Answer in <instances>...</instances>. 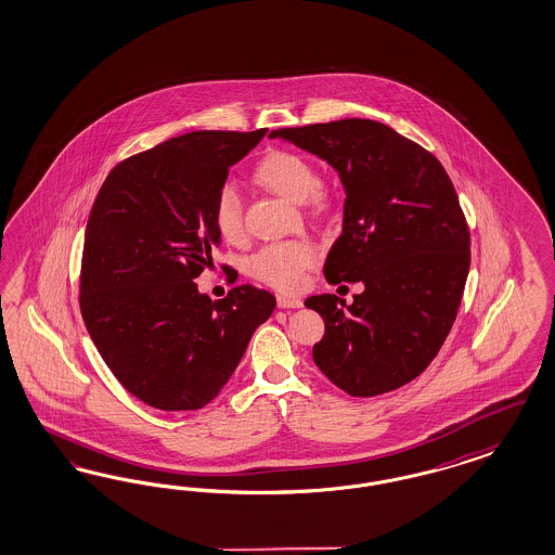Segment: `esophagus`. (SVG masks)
<instances>
[{
  "mask_svg": "<svg viewBox=\"0 0 555 555\" xmlns=\"http://www.w3.org/2000/svg\"><path fill=\"white\" fill-rule=\"evenodd\" d=\"M276 306L281 307V309H295V307L304 306V301L297 297V295H288V293H279L276 295Z\"/></svg>",
  "mask_w": 555,
  "mask_h": 555,
  "instance_id": "esophagus-1",
  "label": "esophagus"
}]
</instances>
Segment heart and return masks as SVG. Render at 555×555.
<instances>
[{
	"instance_id": "b5f03b06",
	"label": "heart",
	"mask_w": 555,
	"mask_h": 555,
	"mask_svg": "<svg viewBox=\"0 0 555 555\" xmlns=\"http://www.w3.org/2000/svg\"><path fill=\"white\" fill-rule=\"evenodd\" d=\"M254 182L288 203H307L315 212L332 207V194L318 182L313 164L301 153L291 150L268 152L254 168ZM212 223L228 244H242L246 240L242 198L231 186H223L215 196ZM318 260V249L306 240L279 242L258 249L248 260V274L270 287L295 288L306 270Z\"/></svg>"
}]
</instances>
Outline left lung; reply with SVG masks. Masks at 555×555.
<instances>
[{"mask_svg":"<svg viewBox=\"0 0 555 555\" xmlns=\"http://www.w3.org/2000/svg\"><path fill=\"white\" fill-rule=\"evenodd\" d=\"M320 155L345 184V225L325 258L330 285L363 283L354 304L313 295L325 322L313 363L354 398L416 379L457 318L469 228L439 159L391 127L343 118L272 131Z\"/></svg>","mask_w":555,"mask_h":555,"instance_id":"8db88e82","label":"left lung"}]
</instances>
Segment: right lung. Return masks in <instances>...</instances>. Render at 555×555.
<instances>
[{
	"label": "right lung",
	"mask_w": 555,
	"mask_h": 555,
	"mask_svg": "<svg viewBox=\"0 0 555 555\" xmlns=\"http://www.w3.org/2000/svg\"><path fill=\"white\" fill-rule=\"evenodd\" d=\"M264 134L173 137L116 164L98 191L79 309L113 375L152 408L201 410L215 400L276 306L264 288L240 285L210 301L194 283L212 267L210 249L221 237L215 196Z\"/></svg>",
	"instance_id": "obj_1"
}]
</instances>
